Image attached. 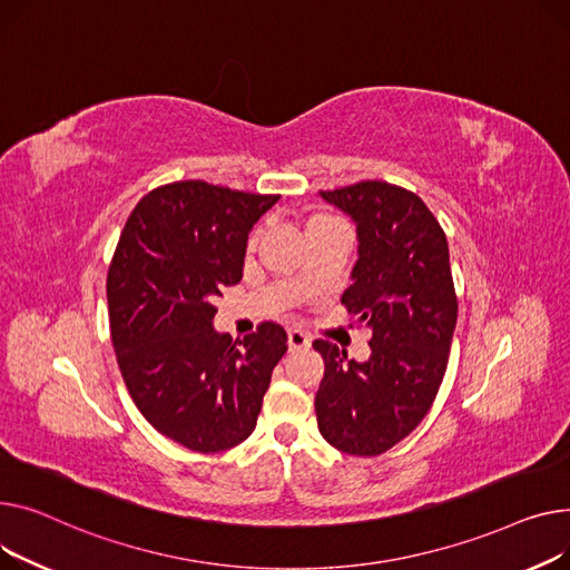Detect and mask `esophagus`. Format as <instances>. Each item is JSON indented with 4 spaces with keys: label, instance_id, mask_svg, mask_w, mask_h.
<instances>
[{
    "label": "esophagus",
    "instance_id": "1",
    "mask_svg": "<svg viewBox=\"0 0 570 570\" xmlns=\"http://www.w3.org/2000/svg\"><path fill=\"white\" fill-rule=\"evenodd\" d=\"M287 343H289V350H304V347H311V338L306 336L304 331H298V328H294V331H289V333H287Z\"/></svg>",
    "mask_w": 570,
    "mask_h": 570
}]
</instances>
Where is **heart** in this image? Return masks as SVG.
<instances>
[{
    "label": "heart",
    "instance_id": "b5f03b06",
    "mask_svg": "<svg viewBox=\"0 0 570 570\" xmlns=\"http://www.w3.org/2000/svg\"><path fill=\"white\" fill-rule=\"evenodd\" d=\"M333 218H328V216H313L311 220H308V225H306V229H311V227H315V225H322V223H331ZM255 244H257V232H253L250 234V239H248V248H255Z\"/></svg>",
    "mask_w": 570,
    "mask_h": 570
}]
</instances>
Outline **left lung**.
<instances>
[{
	"mask_svg": "<svg viewBox=\"0 0 570 570\" xmlns=\"http://www.w3.org/2000/svg\"><path fill=\"white\" fill-rule=\"evenodd\" d=\"M356 225L358 259L341 301L371 328L363 363L328 341L315 395L322 438L350 455H380L423 421L446 373L458 320L446 234L423 199L386 181L320 190Z\"/></svg>",
	"mask_w": 570,
	"mask_h": 570,
	"instance_id": "1",
	"label": "left lung"
}]
</instances>
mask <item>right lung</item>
<instances>
[{"label": "right lung", "mask_w": 570, "mask_h": 570, "mask_svg": "<svg viewBox=\"0 0 570 570\" xmlns=\"http://www.w3.org/2000/svg\"><path fill=\"white\" fill-rule=\"evenodd\" d=\"M281 195L199 179L147 193L108 272L117 363L132 403L165 438L197 453L242 444L287 352L281 324L244 341L214 328V298L244 274L248 232Z\"/></svg>", "instance_id": "1"}]
</instances>
